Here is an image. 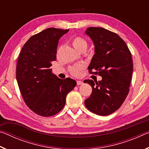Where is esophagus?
I'll return each instance as SVG.
<instances>
[{
    "mask_svg": "<svg viewBox=\"0 0 149 149\" xmlns=\"http://www.w3.org/2000/svg\"><path fill=\"white\" fill-rule=\"evenodd\" d=\"M84 84V82H83V81H80V80H78L77 81V85H80Z\"/></svg>",
    "mask_w": 149,
    "mask_h": 149,
    "instance_id": "esophagus-1",
    "label": "esophagus"
}]
</instances>
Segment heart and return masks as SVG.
Here are the masks:
<instances>
[{"instance_id":"b5f03b06","label":"heart","mask_w":149,"mask_h":149,"mask_svg":"<svg viewBox=\"0 0 149 149\" xmlns=\"http://www.w3.org/2000/svg\"><path fill=\"white\" fill-rule=\"evenodd\" d=\"M72 45L75 49L77 51L81 50H86L87 48V42L80 37H75L72 39ZM84 65L81 64H77L70 68V72L74 76H79L81 74V71L84 69Z\"/></svg>"}]
</instances>
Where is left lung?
<instances>
[{
	"label": "left lung",
	"mask_w": 149,
	"mask_h": 149,
	"mask_svg": "<svg viewBox=\"0 0 149 149\" xmlns=\"http://www.w3.org/2000/svg\"><path fill=\"white\" fill-rule=\"evenodd\" d=\"M85 33L92 40L95 54L88 67L102 79H86L92 93L85 100L91 112L100 116L114 112L124 102L129 93L133 72L132 54L119 35L102 27H88Z\"/></svg>",
	"instance_id": "left-lung-1"
}]
</instances>
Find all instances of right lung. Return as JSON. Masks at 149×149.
Listing matches in <instances>:
<instances>
[{
	"mask_svg": "<svg viewBox=\"0 0 149 149\" xmlns=\"http://www.w3.org/2000/svg\"><path fill=\"white\" fill-rule=\"evenodd\" d=\"M69 29L48 28L30 37L22 48L16 67V79L26 104L44 117L56 114L64 108L74 79H60L51 73L56 60L59 39Z\"/></svg>",
	"mask_w": 149,
	"mask_h": 149,
	"instance_id": "add662e5",
	"label": "right lung"
}]
</instances>
